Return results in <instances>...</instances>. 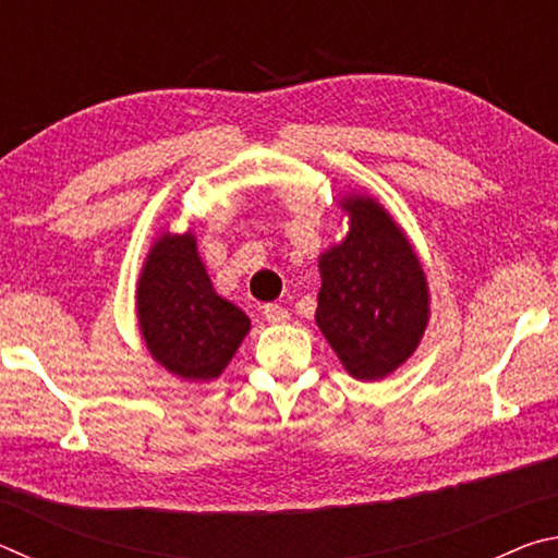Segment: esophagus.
I'll use <instances>...</instances> for the list:
<instances>
[{
  "label": "esophagus",
  "mask_w": 558,
  "mask_h": 558,
  "mask_svg": "<svg viewBox=\"0 0 558 558\" xmlns=\"http://www.w3.org/2000/svg\"><path fill=\"white\" fill-rule=\"evenodd\" d=\"M263 317H266V323H270V325H286L290 319V313L282 305L270 302V305L263 307Z\"/></svg>",
  "instance_id": "34e87169"
}]
</instances>
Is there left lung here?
I'll return each instance as SVG.
<instances>
[{"mask_svg":"<svg viewBox=\"0 0 558 558\" xmlns=\"http://www.w3.org/2000/svg\"><path fill=\"white\" fill-rule=\"evenodd\" d=\"M342 241L319 253L315 323L349 376L379 381L418 349L430 290L418 253L391 211L366 192L337 202Z\"/></svg>","mask_w":558,"mask_h":558,"instance_id":"8db88e82","label":"left lung"}]
</instances>
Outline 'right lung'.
I'll use <instances>...</instances> for the list:
<instances>
[{
	"instance_id": "obj_1",
	"label": "right lung",
	"mask_w": 558,
	"mask_h": 558,
	"mask_svg": "<svg viewBox=\"0 0 558 558\" xmlns=\"http://www.w3.org/2000/svg\"><path fill=\"white\" fill-rule=\"evenodd\" d=\"M135 310L149 356L194 384L219 379L251 332V317L214 290L192 229H167L149 245Z\"/></svg>"
}]
</instances>
